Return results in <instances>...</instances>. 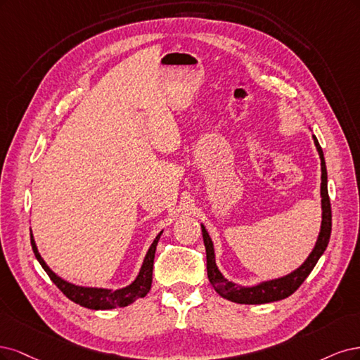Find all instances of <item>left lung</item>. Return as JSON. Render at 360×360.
I'll list each match as a JSON object with an SVG mask.
<instances>
[{
	"mask_svg": "<svg viewBox=\"0 0 360 360\" xmlns=\"http://www.w3.org/2000/svg\"><path fill=\"white\" fill-rule=\"evenodd\" d=\"M312 141L317 148V153L320 155L321 161V184H320V195H321V226H320V233L317 236V242L314 248L309 252L307 260L284 276L274 278V280H266L259 284L254 285H239L236 283L229 281L227 278L219 272L218 266L215 263V250H214V242L207 233V230L202 226V235L203 242L206 248V268H207V278L215 288V292L227 299L231 302L236 304H245V305H259V304H269L276 302V300H281L293 295L299 285L302 284L307 276L314 269L321 254L326 250L329 238H330V230H332V211H330V200L328 194V170L326 163H324V155L321 146L317 141V137L312 134Z\"/></svg>",
	"mask_w": 360,
	"mask_h": 360,
	"instance_id": "1",
	"label": "left lung"
}]
</instances>
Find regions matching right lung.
<instances>
[{
    "instance_id": "1",
    "label": "right lung",
    "mask_w": 360,
    "mask_h": 360,
    "mask_svg": "<svg viewBox=\"0 0 360 360\" xmlns=\"http://www.w3.org/2000/svg\"><path fill=\"white\" fill-rule=\"evenodd\" d=\"M163 233V230L155 236L154 242L150 243V247L146 252V256L143 259V263L141 266V271H139L137 276L134 280L122 288H104V287H86V285H77L70 281H65L64 278L60 275H56L43 257L40 256V252L37 250L36 240H34L32 231H31V247L34 251V256L39 260L41 264V268L46 271V274L49 275L52 283L61 290V292L73 300L75 304H79L80 307H85L89 309H113L118 307H127L133 304L136 299L146 296V293L150 290V284H153V268H154V257H155V250H157V243L158 239Z\"/></svg>"
}]
</instances>
